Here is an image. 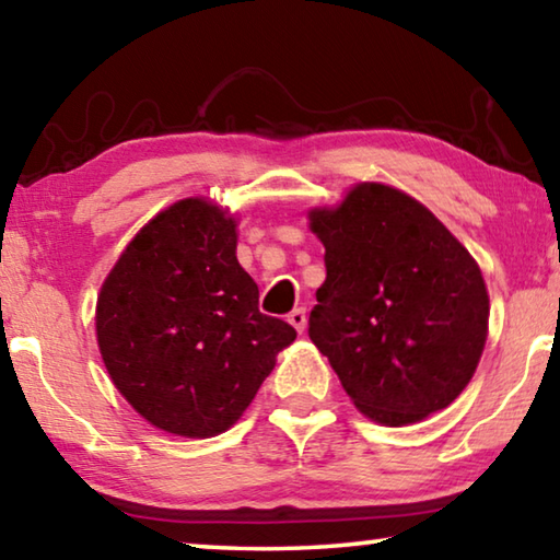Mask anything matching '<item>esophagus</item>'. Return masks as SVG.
I'll list each match as a JSON object with an SVG mask.
<instances>
[{
    "label": "esophagus",
    "mask_w": 560,
    "mask_h": 560,
    "mask_svg": "<svg viewBox=\"0 0 560 560\" xmlns=\"http://www.w3.org/2000/svg\"><path fill=\"white\" fill-rule=\"evenodd\" d=\"M289 324L296 328V334L301 336L303 330H306V311L303 308H293L291 314H289Z\"/></svg>",
    "instance_id": "esophagus-1"
}]
</instances>
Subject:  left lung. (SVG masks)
<instances>
[{
	"label": "left lung",
	"mask_w": 560,
	"mask_h": 560,
	"mask_svg": "<svg viewBox=\"0 0 560 560\" xmlns=\"http://www.w3.org/2000/svg\"><path fill=\"white\" fill-rule=\"evenodd\" d=\"M308 230L326 246L308 336L358 410L402 428L457 400L489 334V291L467 246L385 183L311 207Z\"/></svg>",
	"instance_id": "1"
}]
</instances>
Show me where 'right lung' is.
Returning <instances> with one entry per match:
<instances>
[{
  "label": "right lung",
  "mask_w": 560,
  "mask_h": 560,
  "mask_svg": "<svg viewBox=\"0 0 560 560\" xmlns=\"http://www.w3.org/2000/svg\"><path fill=\"white\" fill-rule=\"evenodd\" d=\"M236 240V214L185 197L140 226L103 279V365L132 410L175 438L230 430L296 338L259 311Z\"/></svg>",
  "instance_id": "1"
}]
</instances>
